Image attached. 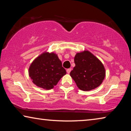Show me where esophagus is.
<instances>
[{
    "label": "esophagus",
    "mask_w": 131,
    "mask_h": 131,
    "mask_svg": "<svg viewBox=\"0 0 131 131\" xmlns=\"http://www.w3.org/2000/svg\"><path fill=\"white\" fill-rule=\"evenodd\" d=\"M71 70H72V69L69 68V69H68L66 70V72H67V73H68V74H69L70 73V72H71Z\"/></svg>",
    "instance_id": "esophagus-1"
}]
</instances>
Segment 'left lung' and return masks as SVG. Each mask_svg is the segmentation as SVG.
I'll list each match as a JSON object with an SVG mask.
<instances>
[{"mask_svg": "<svg viewBox=\"0 0 131 131\" xmlns=\"http://www.w3.org/2000/svg\"><path fill=\"white\" fill-rule=\"evenodd\" d=\"M75 66L70 73L80 90L88 91L98 87L106 76L102 62L88 50L77 52L74 58Z\"/></svg>", "mask_w": 131, "mask_h": 131, "instance_id": "8db88e82", "label": "left lung"}]
</instances>
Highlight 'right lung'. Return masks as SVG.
I'll return each mask as SVG.
<instances>
[{
  "label": "right lung",
  "mask_w": 131,
  "mask_h": 131,
  "mask_svg": "<svg viewBox=\"0 0 131 131\" xmlns=\"http://www.w3.org/2000/svg\"><path fill=\"white\" fill-rule=\"evenodd\" d=\"M28 73L33 83L46 90L54 88L66 74L58 55L48 51L43 52L33 61Z\"/></svg>",
  "instance_id": "obj_1"
}]
</instances>
